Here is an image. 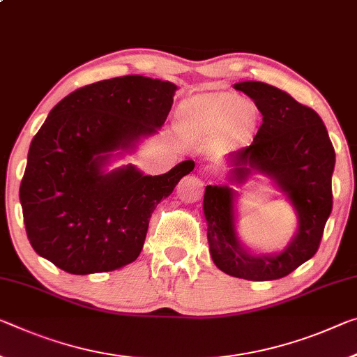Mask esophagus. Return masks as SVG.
I'll return each mask as SVG.
<instances>
[{
  "label": "esophagus",
  "mask_w": 357,
  "mask_h": 357,
  "mask_svg": "<svg viewBox=\"0 0 357 357\" xmlns=\"http://www.w3.org/2000/svg\"><path fill=\"white\" fill-rule=\"evenodd\" d=\"M200 173L203 174V176H206V178H211V176H213V172H211V168H209V167L202 168Z\"/></svg>",
  "instance_id": "1"
}]
</instances>
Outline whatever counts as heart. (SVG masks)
Returning a JSON list of instances; mask_svg holds the SVG:
<instances>
[{
    "label": "heart",
    "mask_w": 357,
    "mask_h": 357,
    "mask_svg": "<svg viewBox=\"0 0 357 357\" xmlns=\"http://www.w3.org/2000/svg\"><path fill=\"white\" fill-rule=\"evenodd\" d=\"M257 123V111L251 103L231 93L206 95L184 101L178 111L183 132L211 133L227 126L236 137L250 133Z\"/></svg>",
    "instance_id": "1"
}]
</instances>
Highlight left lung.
<instances>
[{
	"label": "left lung",
	"instance_id": "8db88e82",
	"mask_svg": "<svg viewBox=\"0 0 357 357\" xmlns=\"http://www.w3.org/2000/svg\"><path fill=\"white\" fill-rule=\"evenodd\" d=\"M234 87L256 103L262 126L250 146L227 155L229 184L206 185L203 213L209 254L219 270L235 278L280 280L318 251L332 211L335 151L322 119L284 90L257 81ZM252 174L273 180L296 209L298 231L280 253L254 255L236 234V192L229 184L244 183Z\"/></svg>",
	"mask_w": 357,
	"mask_h": 357
}]
</instances>
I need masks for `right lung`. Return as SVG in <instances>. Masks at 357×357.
Returning <instances> with one entry per match:
<instances>
[{
    "label": "right lung",
    "mask_w": 357,
    "mask_h": 357,
    "mask_svg": "<svg viewBox=\"0 0 357 357\" xmlns=\"http://www.w3.org/2000/svg\"><path fill=\"white\" fill-rule=\"evenodd\" d=\"M176 90L132 75L77 89L52 107L31 141L20 184L26 235L39 256L71 275L137 260L151 214L195 163L184 160L158 176L107 165L157 133Z\"/></svg>",
    "instance_id": "obj_1"
}]
</instances>
